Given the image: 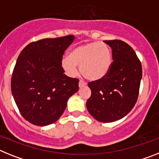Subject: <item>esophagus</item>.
<instances>
[{
  "instance_id": "obj_1",
  "label": "esophagus",
  "mask_w": 159,
  "mask_h": 159,
  "mask_svg": "<svg viewBox=\"0 0 159 159\" xmlns=\"http://www.w3.org/2000/svg\"><path fill=\"white\" fill-rule=\"evenodd\" d=\"M85 85H86V83H85L84 81H82V80H81V81H79V87L80 88L84 87V86H85Z\"/></svg>"
}]
</instances>
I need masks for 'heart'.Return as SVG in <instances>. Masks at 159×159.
Masks as SVG:
<instances>
[{
	"instance_id": "obj_1",
	"label": "heart",
	"mask_w": 159,
	"mask_h": 159,
	"mask_svg": "<svg viewBox=\"0 0 159 159\" xmlns=\"http://www.w3.org/2000/svg\"><path fill=\"white\" fill-rule=\"evenodd\" d=\"M112 64L110 48L102 42H91L75 47L69 57L61 59V66L69 76L78 74V66L81 73L87 79L96 81L104 78Z\"/></svg>"
}]
</instances>
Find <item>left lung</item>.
I'll return each mask as SVG.
<instances>
[{
  "label": "left lung",
  "instance_id": "left-lung-1",
  "mask_svg": "<svg viewBox=\"0 0 159 159\" xmlns=\"http://www.w3.org/2000/svg\"><path fill=\"white\" fill-rule=\"evenodd\" d=\"M112 49L113 62L104 78L91 81L86 102L89 114L101 122L125 117L137 102L143 70L134 49L121 40L104 41Z\"/></svg>",
  "mask_w": 159,
  "mask_h": 159
}]
</instances>
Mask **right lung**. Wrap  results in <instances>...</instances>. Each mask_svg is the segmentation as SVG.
I'll list each match as a JSON object with an SVG mask.
<instances>
[{
	"label": "right lung",
	"instance_id": "add662e5",
	"mask_svg": "<svg viewBox=\"0 0 159 159\" xmlns=\"http://www.w3.org/2000/svg\"><path fill=\"white\" fill-rule=\"evenodd\" d=\"M74 35L45 38L29 44L16 60L11 90L22 117L44 126L53 123L65 111L67 101L79 89L77 78L64 74V52Z\"/></svg>",
	"mask_w": 159,
	"mask_h": 159
}]
</instances>
